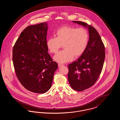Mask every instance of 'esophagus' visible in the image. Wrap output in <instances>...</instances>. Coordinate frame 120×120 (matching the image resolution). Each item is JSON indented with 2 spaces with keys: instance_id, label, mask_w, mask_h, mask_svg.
Segmentation results:
<instances>
[{
  "instance_id": "obj_1",
  "label": "esophagus",
  "mask_w": 120,
  "mask_h": 120,
  "mask_svg": "<svg viewBox=\"0 0 120 120\" xmlns=\"http://www.w3.org/2000/svg\"><path fill=\"white\" fill-rule=\"evenodd\" d=\"M63 64H60V63H58V67L59 68H60V67H61L62 66H63Z\"/></svg>"
}]
</instances>
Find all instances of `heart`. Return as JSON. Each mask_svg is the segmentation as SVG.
I'll return each instance as SVG.
<instances>
[{"label": "heart", "mask_w": 120, "mask_h": 120, "mask_svg": "<svg viewBox=\"0 0 120 120\" xmlns=\"http://www.w3.org/2000/svg\"><path fill=\"white\" fill-rule=\"evenodd\" d=\"M57 37H49L46 42L47 47L52 53H56L63 45L64 49L53 57L58 63H63L78 57L85 51L87 47L89 34L85 28H77L63 26L56 31Z\"/></svg>", "instance_id": "obj_1"}]
</instances>
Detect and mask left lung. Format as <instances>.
<instances>
[{
    "mask_svg": "<svg viewBox=\"0 0 120 120\" xmlns=\"http://www.w3.org/2000/svg\"><path fill=\"white\" fill-rule=\"evenodd\" d=\"M89 30V40L85 51L68 65V80L71 87L82 91L93 86L99 76L105 57V47L97 30L84 22L72 21Z\"/></svg>",
    "mask_w": 120,
    "mask_h": 120,
    "instance_id": "1",
    "label": "left lung"
}]
</instances>
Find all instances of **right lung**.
<instances>
[{
	"mask_svg": "<svg viewBox=\"0 0 120 120\" xmlns=\"http://www.w3.org/2000/svg\"><path fill=\"white\" fill-rule=\"evenodd\" d=\"M47 30L46 22L26 27L12 50V61L18 79L26 90L39 94L50 89L58 67L48 52Z\"/></svg>",
	"mask_w": 120,
	"mask_h": 120,
	"instance_id": "obj_1",
	"label": "right lung"
}]
</instances>
